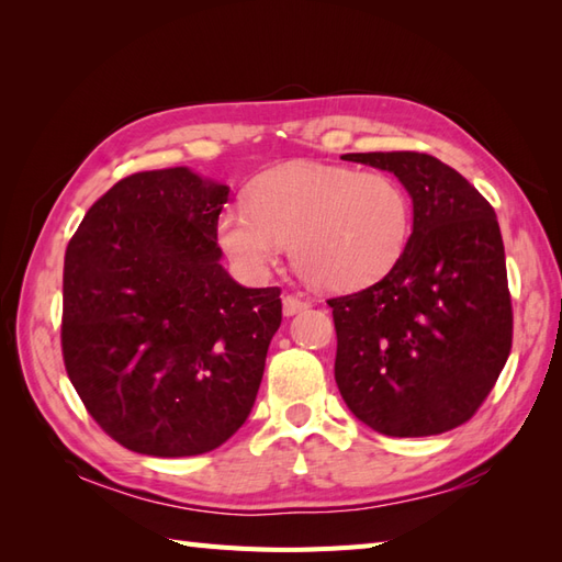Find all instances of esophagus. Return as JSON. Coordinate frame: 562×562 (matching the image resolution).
<instances>
[{"instance_id": "34e87169", "label": "esophagus", "mask_w": 562, "mask_h": 562, "mask_svg": "<svg viewBox=\"0 0 562 562\" xmlns=\"http://www.w3.org/2000/svg\"><path fill=\"white\" fill-rule=\"evenodd\" d=\"M308 308V304L306 302H302L300 296H294V294H288L282 300V314L284 316H294V314H302V312H306Z\"/></svg>"}]
</instances>
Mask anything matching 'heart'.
Returning <instances> with one entry per match:
<instances>
[{
  "label": "heart",
  "instance_id": "b5f03b06",
  "mask_svg": "<svg viewBox=\"0 0 562 562\" xmlns=\"http://www.w3.org/2000/svg\"><path fill=\"white\" fill-rule=\"evenodd\" d=\"M411 229L413 207L396 178L292 161L248 186V207H224L214 236L250 282L266 280L290 244L292 266L312 288L352 292L396 268Z\"/></svg>",
  "mask_w": 562,
  "mask_h": 562
}]
</instances>
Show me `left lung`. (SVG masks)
I'll list each match as a JSON object with an SVG mask.
<instances>
[{"mask_svg": "<svg viewBox=\"0 0 562 562\" xmlns=\"http://www.w3.org/2000/svg\"><path fill=\"white\" fill-rule=\"evenodd\" d=\"M391 171L413 200V234L384 280L328 300L336 384L357 420L389 437L471 420L512 350V302L495 210L420 151L345 154Z\"/></svg>", "mask_w": 562, "mask_h": 562, "instance_id": "obj_1", "label": "left lung"}]
</instances>
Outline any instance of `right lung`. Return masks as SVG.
<instances>
[{"instance_id":"1","label":"right lung","mask_w":562,"mask_h":562,"mask_svg":"<svg viewBox=\"0 0 562 562\" xmlns=\"http://www.w3.org/2000/svg\"><path fill=\"white\" fill-rule=\"evenodd\" d=\"M229 186L142 171L93 202L65 254L63 357L117 445L195 457L254 408L282 321L278 288H241L214 236Z\"/></svg>"}]
</instances>
